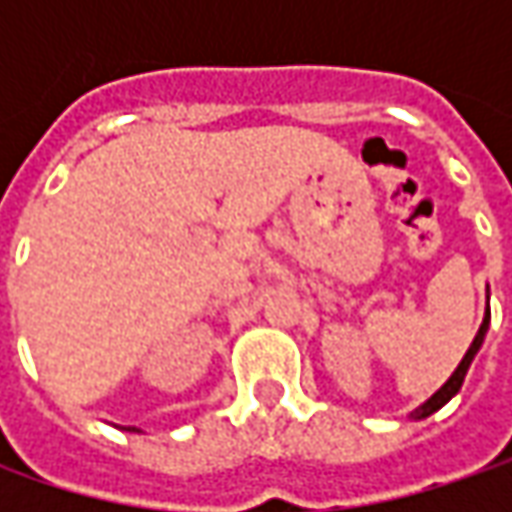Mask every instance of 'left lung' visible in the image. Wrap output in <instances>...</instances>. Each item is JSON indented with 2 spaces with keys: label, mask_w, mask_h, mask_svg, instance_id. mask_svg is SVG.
I'll return each instance as SVG.
<instances>
[{
  "label": "left lung",
  "mask_w": 512,
  "mask_h": 512,
  "mask_svg": "<svg viewBox=\"0 0 512 512\" xmlns=\"http://www.w3.org/2000/svg\"><path fill=\"white\" fill-rule=\"evenodd\" d=\"M487 325H490V310H487V316H484V322L482 327H479V333H476V339H473V344H470V350L464 353V359L459 362V367H456V373L447 379V382L442 384V390L439 393H433L427 402L416 410V419H424V416H430V413H436L442 404H447L459 390H462V382H464V376H467V367H470V362H473V356L479 353V347H482L484 342V333H487Z\"/></svg>",
  "instance_id": "left-lung-1"
}]
</instances>
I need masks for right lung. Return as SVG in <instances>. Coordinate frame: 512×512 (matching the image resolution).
<instances>
[{"mask_svg":"<svg viewBox=\"0 0 512 512\" xmlns=\"http://www.w3.org/2000/svg\"><path fill=\"white\" fill-rule=\"evenodd\" d=\"M128 430H130V427H128Z\"/></svg>","mask_w":512,"mask_h":512,"instance_id":"1","label":"right lung"}]
</instances>
